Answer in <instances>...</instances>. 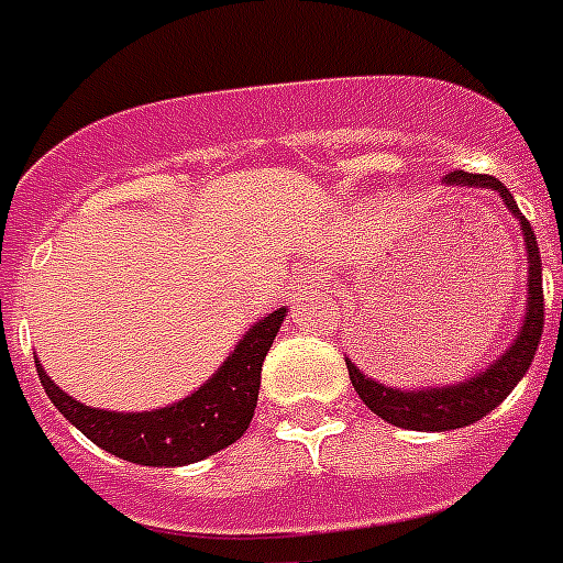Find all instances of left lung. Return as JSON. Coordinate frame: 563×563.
Listing matches in <instances>:
<instances>
[{"mask_svg":"<svg viewBox=\"0 0 563 563\" xmlns=\"http://www.w3.org/2000/svg\"><path fill=\"white\" fill-rule=\"evenodd\" d=\"M448 187H477V190H495L504 199L506 208L511 210V217L520 222V234H523V245H527L529 260V289H527V318L520 327L515 344L506 350L495 364H488V369L477 373V376L465 378L460 385L431 387V390H399V387H385L367 378L355 367L353 361H346L350 369V382H353L355 393L361 401L367 405L376 416H382L385 422L396 424V428H408V431H454V428H465L483 419L486 413L500 405V401L515 390L520 378L527 376L529 364L534 358V350L541 344L543 335V286H541V251H538V240H534L532 225L527 217L520 213L515 205V196L504 187V181H497L495 176L486 173H465L454 170L442 178Z\"/></svg>","mask_w":563,"mask_h":563,"instance_id":"8db88e82","label":"left lung"}]
</instances>
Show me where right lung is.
Listing matches in <instances>:
<instances>
[{"label": "right lung", "instance_id": "right-lung-1", "mask_svg": "<svg viewBox=\"0 0 563 563\" xmlns=\"http://www.w3.org/2000/svg\"><path fill=\"white\" fill-rule=\"evenodd\" d=\"M286 309H277L257 321L240 338L234 353L187 399L144 413H115L89 408L54 385L40 361L36 376L43 382L54 408L77 431L109 454L135 465H190L217 454L249 431L257 408L260 369L280 332Z\"/></svg>", "mask_w": 563, "mask_h": 563}]
</instances>
